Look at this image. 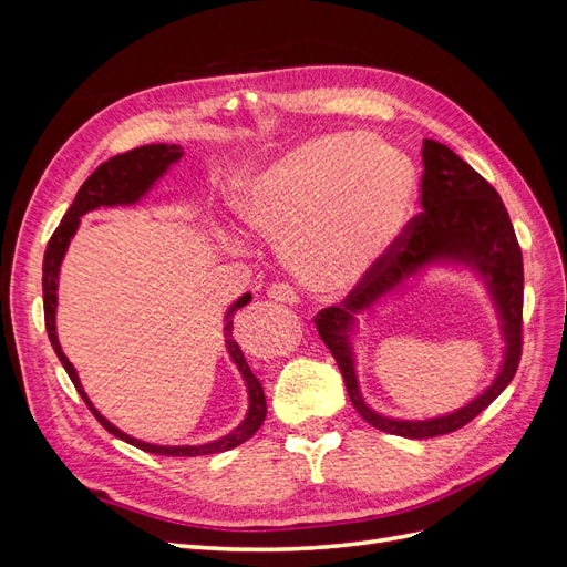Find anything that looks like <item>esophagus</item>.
Returning <instances> with one entry per match:
<instances>
[{"instance_id":"obj_1","label":"esophagus","mask_w":567,"mask_h":567,"mask_svg":"<svg viewBox=\"0 0 567 567\" xmlns=\"http://www.w3.org/2000/svg\"><path fill=\"white\" fill-rule=\"evenodd\" d=\"M269 298L286 305H296L300 300V293L296 290V286H290L288 281H277L269 286Z\"/></svg>"}]
</instances>
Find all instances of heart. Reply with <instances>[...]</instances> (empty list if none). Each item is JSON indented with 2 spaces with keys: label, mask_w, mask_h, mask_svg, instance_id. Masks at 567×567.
I'll list each match as a JSON object with an SVG mask.
<instances>
[{
  "label": "heart",
  "mask_w": 567,
  "mask_h": 567,
  "mask_svg": "<svg viewBox=\"0 0 567 567\" xmlns=\"http://www.w3.org/2000/svg\"><path fill=\"white\" fill-rule=\"evenodd\" d=\"M416 169L402 151L364 134L307 140L238 179L234 210L281 238L302 279L348 286L398 241L416 200Z\"/></svg>",
  "instance_id": "obj_1"
}]
</instances>
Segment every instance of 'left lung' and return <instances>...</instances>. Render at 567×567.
Segmentation results:
<instances>
[{"label": "left lung", "instance_id": "left-lung-1", "mask_svg": "<svg viewBox=\"0 0 567 567\" xmlns=\"http://www.w3.org/2000/svg\"><path fill=\"white\" fill-rule=\"evenodd\" d=\"M421 213L411 217L398 241L359 277L338 307L317 312L315 326L323 346L336 357L338 369L354 409L367 423L383 433L425 440L458 431L499 398L518 371L523 354V252L511 217L496 188L456 153L433 140H423ZM473 259L493 281V295L501 305L509 342L507 362L497 380L477 401L450 417L431 422H392L371 412L358 394L349 333L353 315L368 307L431 256Z\"/></svg>", "mask_w": 567, "mask_h": 567}]
</instances>
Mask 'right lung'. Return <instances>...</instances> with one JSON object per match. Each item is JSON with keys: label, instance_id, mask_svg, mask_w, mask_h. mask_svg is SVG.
<instances>
[{"label": "right lung", "instance_id": "obj_1", "mask_svg": "<svg viewBox=\"0 0 567 567\" xmlns=\"http://www.w3.org/2000/svg\"><path fill=\"white\" fill-rule=\"evenodd\" d=\"M182 156L179 146L175 144H148V146H140L132 148L127 153H120V156L109 158L106 163H101L94 173L84 179V184L80 186V192L73 200L71 208L63 215L61 225L56 227V231L51 234L47 250H44V265H42V293H44V326L47 333L51 340V348H54L56 357L61 359V364L65 369V373L71 375V381L75 385V390L80 392V398L84 400V404L90 406L92 414L96 416V421L106 427V431L120 440H125L134 447H140L148 454H161V456H203V454H217V452H227L244 444L246 440H250L267 416V402H265V390L262 383L257 381V375L250 371L244 350L238 348V342L234 340V315L241 310L250 302V293H246L241 300H236L231 305V310L227 312V326H225V338H227V350L231 354V359L236 362L238 371H241L244 381L248 385V398H250V409L246 421L236 427L234 433H229L227 437H221L217 442L210 444H198V447H158V444H146L134 440L125 433H120L113 423H109L104 416L99 414L94 409V404L87 400L84 394L78 373L73 369V364L68 362V357L63 354L59 338H56V286H59V267L63 260V252L71 244V238L80 225V217L84 213H90L99 205H123V203H134L140 196H144L148 192V186L156 182L169 163H175Z\"/></svg>", "mask_w": 567, "mask_h": 567}]
</instances>
